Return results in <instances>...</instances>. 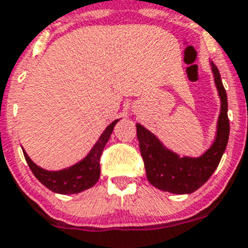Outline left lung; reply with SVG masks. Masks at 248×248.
<instances>
[{
    "label": "left lung",
    "mask_w": 248,
    "mask_h": 248,
    "mask_svg": "<svg viewBox=\"0 0 248 248\" xmlns=\"http://www.w3.org/2000/svg\"><path fill=\"white\" fill-rule=\"evenodd\" d=\"M218 97L221 101L217 130L212 145L199 157L180 156L166 147L160 139L142 124H137L140 151L145 162L147 180L152 186L165 192L185 195L192 193L207 182L217 169L226 150L230 135L227 116V94L216 64L210 61Z\"/></svg>",
    "instance_id": "1"
}]
</instances>
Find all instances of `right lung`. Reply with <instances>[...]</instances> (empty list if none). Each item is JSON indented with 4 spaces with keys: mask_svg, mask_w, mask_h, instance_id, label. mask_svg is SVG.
I'll return each instance as SVG.
<instances>
[{
    "mask_svg": "<svg viewBox=\"0 0 248 248\" xmlns=\"http://www.w3.org/2000/svg\"><path fill=\"white\" fill-rule=\"evenodd\" d=\"M118 121L120 120H115L105 128L100 139L82 160H79L78 162L66 169L56 170V171L42 169L30 158L27 152L22 147L26 161L29 163L34 177L52 192L60 193V195H73V193H79L85 189L91 188L100 178V156L107 141L111 137L113 127Z\"/></svg>",
    "mask_w": 248,
    "mask_h": 248,
    "instance_id": "add662e5",
    "label": "right lung"
}]
</instances>
